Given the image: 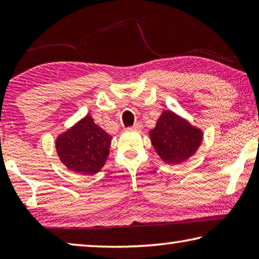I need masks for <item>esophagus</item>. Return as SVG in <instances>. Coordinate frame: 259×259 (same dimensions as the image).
<instances>
[{
    "mask_svg": "<svg viewBox=\"0 0 259 259\" xmlns=\"http://www.w3.org/2000/svg\"><path fill=\"white\" fill-rule=\"evenodd\" d=\"M142 129H143V125L140 123H136L133 126H129V128H126V130H128V131H140Z\"/></svg>",
    "mask_w": 259,
    "mask_h": 259,
    "instance_id": "obj_1",
    "label": "esophagus"
}]
</instances>
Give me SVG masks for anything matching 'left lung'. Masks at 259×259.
<instances>
[{"label": "left lung", "mask_w": 259, "mask_h": 259, "mask_svg": "<svg viewBox=\"0 0 259 259\" xmlns=\"http://www.w3.org/2000/svg\"><path fill=\"white\" fill-rule=\"evenodd\" d=\"M153 147L162 161L179 164L195 154L202 143V130L171 111H164L150 131Z\"/></svg>", "instance_id": "8db88e82"}]
</instances>
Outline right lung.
Returning a JSON list of instances; mask_svg holds the SVG:
<instances>
[{
    "mask_svg": "<svg viewBox=\"0 0 259 259\" xmlns=\"http://www.w3.org/2000/svg\"><path fill=\"white\" fill-rule=\"evenodd\" d=\"M112 137L87 115L56 139L60 161L69 170L95 175L103 168L109 154Z\"/></svg>",
    "mask_w": 259,
    "mask_h": 259,
    "instance_id": "add662e5",
    "label": "right lung"
}]
</instances>
